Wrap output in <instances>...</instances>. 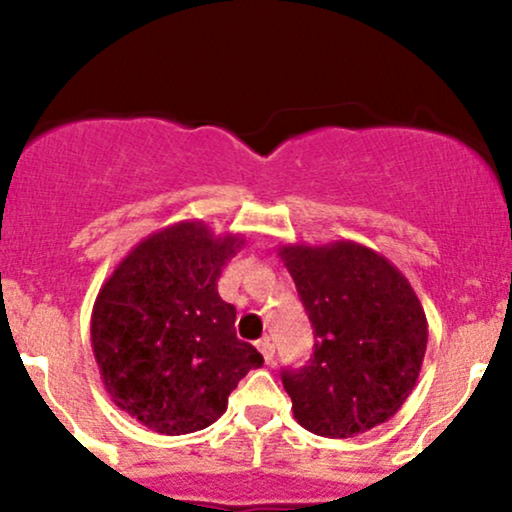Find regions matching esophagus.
Returning <instances> with one entry per match:
<instances>
[{
	"label": "esophagus",
	"instance_id": "esophagus-1",
	"mask_svg": "<svg viewBox=\"0 0 512 512\" xmlns=\"http://www.w3.org/2000/svg\"><path fill=\"white\" fill-rule=\"evenodd\" d=\"M257 349H260V354L264 356V361H267V363L274 361V344H272V339H269V337L260 339V342H257Z\"/></svg>",
	"mask_w": 512,
	"mask_h": 512
}]
</instances>
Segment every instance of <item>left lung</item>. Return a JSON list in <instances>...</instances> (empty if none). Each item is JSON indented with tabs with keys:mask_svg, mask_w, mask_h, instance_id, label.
I'll return each instance as SVG.
<instances>
[{
	"mask_svg": "<svg viewBox=\"0 0 512 512\" xmlns=\"http://www.w3.org/2000/svg\"><path fill=\"white\" fill-rule=\"evenodd\" d=\"M279 257L315 332L308 366L281 370L296 421L325 438L385 424L414 390L428 342L407 276L354 240L284 245Z\"/></svg>",
	"mask_w": 512,
	"mask_h": 512,
	"instance_id": "obj_1",
	"label": "left lung"
}]
</instances>
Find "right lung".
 I'll return each instance as SVG.
<instances>
[{
	"label": "right lung",
	"instance_id": "right-lung-1",
	"mask_svg": "<svg viewBox=\"0 0 512 512\" xmlns=\"http://www.w3.org/2000/svg\"><path fill=\"white\" fill-rule=\"evenodd\" d=\"M245 245L180 221L144 238L98 291L91 346L108 395L163 436L202 431L264 358L236 337V308L219 296L221 269Z\"/></svg>",
	"mask_w": 512,
	"mask_h": 512
}]
</instances>
